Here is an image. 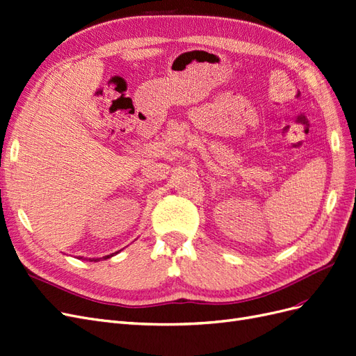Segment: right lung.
<instances>
[{"label":"right lung","instance_id":"obj_1","mask_svg":"<svg viewBox=\"0 0 356 356\" xmlns=\"http://www.w3.org/2000/svg\"><path fill=\"white\" fill-rule=\"evenodd\" d=\"M120 250H118V252H115V253H112V254H107V256H103V259H108V257H112V256H115V254H118ZM79 259H82V257H79ZM102 259V257H90V262H99Z\"/></svg>","mask_w":356,"mask_h":356}]
</instances>
